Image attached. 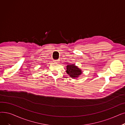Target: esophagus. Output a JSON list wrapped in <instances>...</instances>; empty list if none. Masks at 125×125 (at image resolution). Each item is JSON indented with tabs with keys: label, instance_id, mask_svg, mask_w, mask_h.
<instances>
[{
	"label": "esophagus",
	"instance_id": "34e87169",
	"mask_svg": "<svg viewBox=\"0 0 125 125\" xmlns=\"http://www.w3.org/2000/svg\"><path fill=\"white\" fill-rule=\"evenodd\" d=\"M53 62L55 63H59V60H53Z\"/></svg>",
	"mask_w": 125,
	"mask_h": 125
}]
</instances>
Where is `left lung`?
<instances>
[{
  "instance_id": "left-lung-1",
  "label": "left lung",
  "mask_w": 125,
  "mask_h": 125,
  "mask_svg": "<svg viewBox=\"0 0 125 125\" xmlns=\"http://www.w3.org/2000/svg\"><path fill=\"white\" fill-rule=\"evenodd\" d=\"M66 73L71 78L77 79L82 74L83 72L74 64H71L66 66Z\"/></svg>"
}]
</instances>
